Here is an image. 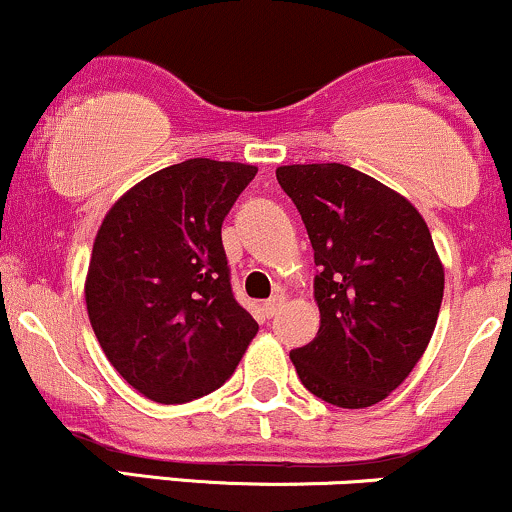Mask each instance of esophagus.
<instances>
[{"label": "esophagus", "mask_w": 512, "mask_h": 512, "mask_svg": "<svg viewBox=\"0 0 512 512\" xmlns=\"http://www.w3.org/2000/svg\"><path fill=\"white\" fill-rule=\"evenodd\" d=\"M281 305H284V296H279V293H276V296H272V298H267V301L262 303V310H264V315H267V317L276 315V310H279Z\"/></svg>", "instance_id": "34e87169"}]
</instances>
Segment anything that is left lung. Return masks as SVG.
Returning a JSON list of instances; mask_svg holds the SVG:
<instances>
[{
    "label": "left lung",
    "mask_w": 512,
    "mask_h": 512,
    "mask_svg": "<svg viewBox=\"0 0 512 512\" xmlns=\"http://www.w3.org/2000/svg\"><path fill=\"white\" fill-rule=\"evenodd\" d=\"M315 250L320 330L291 351L301 383L334 407L378 404L424 356L443 303V264L421 214L342 163L276 168Z\"/></svg>",
    "instance_id": "8db88e82"
}]
</instances>
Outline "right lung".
<instances>
[{"mask_svg": "<svg viewBox=\"0 0 512 512\" xmlns=\"http://www.w3.org/2000/svg\"><path fill=\"white\" fill-rule=\"evenodd\" d=\"M257 168L190 158L134 185L93 243L86 308L117 373L154 402L209 395L257 322L233 296L221 226Z\"/></svg>", "mask_w": 512, "mask_h": 512, "instance_id": "1", "label": "right lung"}]
</instances>
